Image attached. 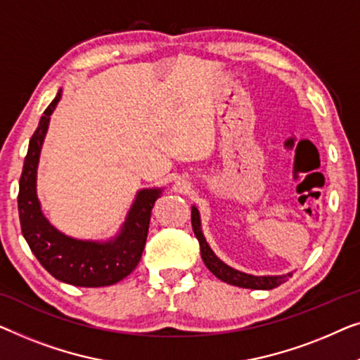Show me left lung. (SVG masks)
I'll return each mask as SVG.
<instances>
[{"mask_svg":"<svg viewBox=\"0 0 360 360\" xmlns=\"http://www.w3.org/2000/svg\"><path fill=\"white\" fill-rule=\"evenodd\" d=\"M191 210H192L191 212L192 230H194V235L197 236V240H199L202 261H204L207 269H209L215 277H219L220 281L230 283V285H236L243 288L271 290V288L279 287L281 283L285 282L288 277L292 276V272H288V274H282V276H252V274H246V272L238 271L229 264H225V262L221 261L214 251H212V248L205 240L204 233H202L200 214L199 210H197V207L192 205Z\"/></svg>","mask_w":360,"mask_h":360,"instance_id":"left-lung-1","label":"left lung"}]
</instances>
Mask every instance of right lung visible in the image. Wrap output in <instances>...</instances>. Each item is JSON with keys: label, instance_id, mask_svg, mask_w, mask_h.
Listing matches in <instances>:
<instances>
[{"label": "right lung", "instance_id": "add662e5", "mask_svg": "<svg viewBox=\"0 0 360 360\" xmlns=\"http://www.w3.org/2000/svg\"><path fill=\"white\" fill-rule=\"evenodd\" d=\"M60 98L62 89H58L55 99L45 109L39 127L29 141L19 179L18 209L21 230L30 251L55 279L77 287L112 285L127 277L140 262L148 235L151 209L163 194V189L150 187L136 192L124 225L110 240H78L55 229L44 215L37 197V166L50 115Z\"/></svg>", "mask_w": 360, "mask_h": 360}]
</instances>
